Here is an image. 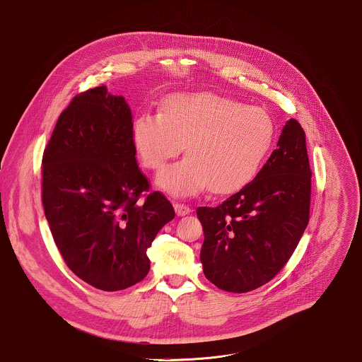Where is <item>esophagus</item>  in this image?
<instances>
[{
  "mask_svg": "<svg viewBox=\"0 0 362 362\" xmlns=\"http://www.w3.org/2000/svg\"><path fill=\"white\" fill-rule=\"evenodd\" d=\"M173 208H175V212H176L177 216H185V215H189L192 212V208L189 205H185V204H180V202H175Z\"/></svg>",
  "mask_w": 362,
  "mask_h": 362,
  "instance_id": "1",
  "label": "esophagus"
}]
</instances>
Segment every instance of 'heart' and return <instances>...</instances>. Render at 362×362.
I'll return each mask as SVG.
<instances>
[{"label": "heart", "instance_id": "heart-1", "mask_svg": "<svg viewBox=\"0 0 362 362\" xmlns=\"http://www.w3.org/2000/svg\"><path fill=\"white\" fill-rule=\"evenodd\" d=\"M132 139L151 170L165 167L186 144L189 157L157 177L168 193L187 197L211 186L224 194L255 177L274 139V122L263 109L216 93H176L164 102L163 112H140Z\"/></svg>", "mask_w": 362, "mask_h": 362}]
</instances>
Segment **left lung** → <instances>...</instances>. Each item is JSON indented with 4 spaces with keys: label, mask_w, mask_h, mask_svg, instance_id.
I'll list each match as a JSON object with an SVG mask.
<instances>
[{
    "label": "left lung",
    "mask_w": 362,
    "mask_h": 362,
    "mask_svg": "<svg viewBox=\"0 0 362 362\" xmlns=\"http://www.w3.org/2000/svg\"><path fill=\"white\" fill-rule=\"evenodd\" d=\"M310 195L306 135L291 118L252 182L215 208H197L205 235L199 253L205 277L234 293L274 279L306 230Z\"/></svg>",
    "instance_id": "8db88e82"
}]
</instances>
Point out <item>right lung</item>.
Wrapping results in <instances>:
<instances>
[{
    "label": "right lung",
    "instance_id": "1",
    "mask_svg": "<svg viewBox=\"0 0 362 362\" xmlns=\"http://www.w3.org/2000/svg\"><path fill=\"white\" fill-rule=\"evenodd\" d=\"M132 112L96 86L74 96L42 156V205L67 267L102 291L144 279L157 233L175 218L136 163Z\"/></svg>",
    "mask_w": 362,
    "mask_h": 362
}]
</instances>
